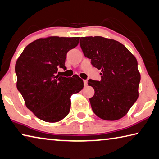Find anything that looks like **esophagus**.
Returning a JSON list of instances; mask_svg holds the SVG:
<instances>
[{
	"label": "esophagus",
	"instance_id": "obj_1",
	"mask_svg": "<svg viewBox=\"0 0 159 159\" xmlns=\"http://www.w3.org/2000/svg\"><path fill=\"white\" fill-rule=\"evenodd\" d=\"M84 86L86 87L88 85V80H84Z\"/></svg>",
	"mask_w": 159,
	"mask_h": 159
}]
</instances>
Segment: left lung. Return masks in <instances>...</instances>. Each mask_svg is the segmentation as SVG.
<instances>
[{"instance_id":"left-lung-1","label":"left lung","mask_w":159,"mask_h":159,"mask_svg":"<svg viewBox=\"0 0 159 159\" xmlns=\"http://www.w3.org/2000/svg\"><path fill=\"white\" fill-rule=\"evenodd\" d=\"M80 45L91 64L101 70V80H89L95 94L89 100L93 112L105 120L124 117L139 97L141 75L135 57L124 45L105 37H80Z\"/></svg>"}]
</instances>
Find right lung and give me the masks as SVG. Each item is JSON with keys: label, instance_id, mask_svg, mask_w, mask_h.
<instances>
[{"label": "right lung", "instance_id": "add662e5", "mask_svg": "<svg viewBox=\"0 0 159 159\" xmlns=\"http://www.w3.org/2000/svg\"><path fill=\"white\" fill-rule=\"evenodd\" d=\"M80 37H49L27 45L17 60V89L26 107L39 119L57 122L70 111V96L80 91L84 81L78 75L59 76V68L66 69L69 50L79 44Z\"/></svg>", "mask_w": 159, "mask_h": 159}]
</instances>
